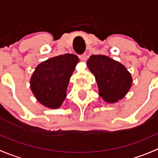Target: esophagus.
Segmentation results:
<instances>
[{
  "mask_svg": "<svg viewBox=\"0 0 158 158\" xmlns=\"http://www.w3.org/2000/svg\"><path fill=\"white\" fill-rule=\"evenodd\" d=\"M79 58H80V60H82V61L85 62V60H86V54L83 53L82 55H81L80 56H79Z\"/></svg>",
  "mask_w": 158,
  "mask_h": 158,
  "instance_id": "obj_1",
  "label": "esophagus"
}]
</instances>
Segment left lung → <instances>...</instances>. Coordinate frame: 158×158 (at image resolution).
I'll use <instances>...</instances> for the list:
<instances>
[{"instance_id": "1", "label": "left lung", "mask_w": 158, "mask_h": 158, "mask_svg": "<svg viewBox=\"0 0 158 158\" xmlns=\"http://www.w3.org/2000/svg\"><path fill=\"white\" fill-rule=\"evenodd\" d=\"M87 66L94 75L98 95L108 103H115L126 95L132 85V76L124 65L103 55H92Z\"/></svg>"}]
</instances>
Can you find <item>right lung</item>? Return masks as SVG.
Here are the masks:
<instances>
[{
  "instance_id": "1",
  "label": "right lung",
  "mask_w": 158,
  "mask_h": 158,
  "mask_svg": "<svg viewBox=\"0 0 158 158\" xmlns=\"http://www.w3.org/2000/svg\"><path fill=\"white\" fill-rule=\"evenodd\" d=\"M79 60L63 54L40 63L30 78V89L38 102L49 109H59L66 97L70 77Z\"/></svg>"
}]
</instances>
